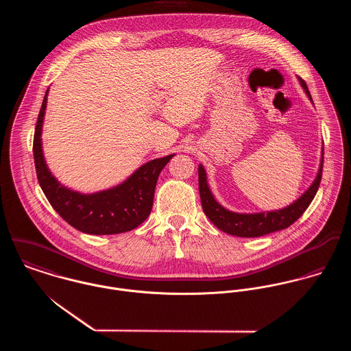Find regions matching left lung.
<instances>
[{"instance_id":"8db88e82","label":"left lung","mask_w":351,"mask_h":351,"mask_svg":"<svg viewBox=\"0 0 351 351\" xmlns=\"http://www.w3.org/2000/svg\"><path fill=\"white\" fill-rule=\"evenodd\" d=\"M301 88L304 89L305 95L308 96L309 101L312 102L311 93L308 90L306 84L299 78ZM323 152L322 149V159L320 166L317 170V174L313 180V182L309 185V188L301 195L298 200L292 204L274 209V210H265V212H254V213H241V212H232L227 208H224L219 201L215 199L213 193L210 192V188L208 185L206 173L202 165H199V191H200L201 205L204 209V213L206 217L223 232L241 237V238H256L263 237L280 230L288 228L291 224H293L304 210L308 208L311 201L313 200L317 188L320 185L322 180V169H323Z\"/></svg>"}]
</instances>
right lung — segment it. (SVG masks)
Listing matches in <instances>:
<instances>
[{"mask_svg": "<svg viewBox=\"0 0 351 351\" xmlns=\"http://www.w3.org/2000/svg\"><path fill=\"white\" fill-rule=\"evenodd\" d=\"M47 96L49 90L35 128L34 159L40 188L52 208L71 227L90 235L121 234L141 226L151 213L159 173L174 154L142 165L125 181L105 191L85 195L66 188L52 176L43 154L42 131Z\"/></svg>", "mask_w": 351, "mask_h": 351, "instance_id": "obj_1", "label": "right lung"}]
</instances>
